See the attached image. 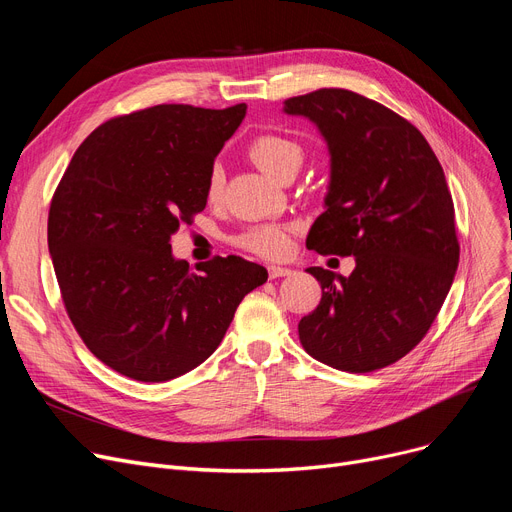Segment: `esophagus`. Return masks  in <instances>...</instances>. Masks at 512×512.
<instances>
[{"instance_id":"1","label":"esophagus","mask_w":512,"mask_h":512,"mask_svg":"<svg viewBox=\"0 0 512 512\" xmlns=\"http://www.w3.org/2000/svg\"><path fill=\"white\" fill-rule=\"evenodd\" d=\"M267 274H270V280H278V278H286L292 274L290 267H282V265H270L267 267Z\"/></svg>"}]
</instances>
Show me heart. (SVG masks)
I'll return each mask as SVG.
<instances>
[{"label": "heart", "instance_id": "obj_1", "mask_svg": "<svg viewBox=\"0 0 512 512\" xmlns=\"http://www.w3.org/2000/svg\"><path fill=\"white\" fill-rule=\"evenodd\" d=\"M249 157L255 164L276 180H282L286 174H297L305 161V149L282 134H259L249 143ZM224 188V172L220 164H213L207 174L205 193L209 201L220 199ZM236 245L263 259H280L290 249V226L282 224H261L245 230L236 236Z\"/></svg>", "mask_w": 512, "mask_h": 512}]
</instances>
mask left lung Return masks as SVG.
I'll list each match as a JSON object with an SVG mask.
<instances>
[{
    "instance_id": "1",
    "label": "left lung",
    "mask_w": 512,
    "mask_h": 512,
    "mask_svg": "<svg viewBox=\"0 0 512 512\" xmlns=\"http://www.w3.org/2000/svg\"><path fill=\"white\" fill-rule=\"evenodd\" d=\"M284 112L315 122L332 155L307 247L357 261L348 278L309 267L321 301L299 321L301 344L348 373L392 365L432 328L459 265L444 170L409 120L359 93L319 89L286 99Z\"/></svg>"
}]
</instances>
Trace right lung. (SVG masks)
Listing matches in <instances>:
<instances>
[{
  "label": "right lung",
  "instance_id": "1",
  "mask_svg": "<svg viewBox=\"0 0 512 512\" xmlns=\"http://www.w3.org/2000/svg\"><path fill=\"white\" fill-rule=\"evenodd\" d=\"M247 114L161 103L80 143L53 193L47 245L66 313L89 351L139 382H168L220 346L263 265L213 257L193 272L170 238L205 209L215 155Z\"/></svg>",
  "mask_w": 512,
  "mask_h": 512
}]
</instances>
